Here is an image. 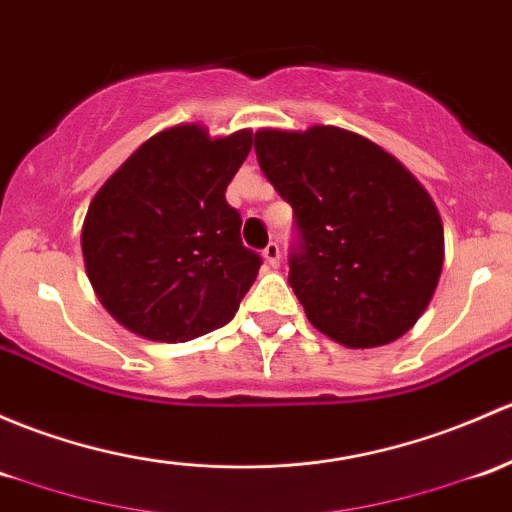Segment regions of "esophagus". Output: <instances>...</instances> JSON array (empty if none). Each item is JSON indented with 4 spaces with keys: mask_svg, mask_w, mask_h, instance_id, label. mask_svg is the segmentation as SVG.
Listing matches in <instances>:
<instances>
[{
    "mask_svg": "<svg viewBox=\"0 0 512 512\" xmlns=\"http://www.w3.org/2000/svg\"><path fill=\"white\" fill-rule=\"evenodd\" d=\"M262 257H265V262L270 267H279V260H282V255H279L277 242H267V247L262 250Z\"/></svg>",
    "mask_w": 512,
    "mask_h": 512,
    "instance_id": "esophagus-1",
    "label": "esophagus"
}]
</instances>
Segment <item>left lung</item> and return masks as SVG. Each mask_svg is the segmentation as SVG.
<instances>
[{
  "label": "left lung",
  "mask_w": 512,
  "mask_h": 512,
  "mask_svg": "<svg viewBox=\"0 0 512 512\" xmlns=\"http://www.w3.org/2000/svg\"><path fill=\"white\" fill-rule=\"evenodd\" d=\"M255 154L294 211L289 287L306 319L348 348L385 346L410 331L444 265V228L424 186L341 127L260 129Z\"/></svg>",
  "instance_id": "1"
}]
</instances>
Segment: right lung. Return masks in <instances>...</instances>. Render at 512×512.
Listing matches in <instances>:
<instances>
[{
    "mask_svg": "<svg viewBox=\"0 0 512 512\" xmlns=\"http://www.w3.org/2000/svg\"><path fill=\"white\" fill-rule=\"evenodd\" d=\"M252 132L211 139L198 125L154 134L95 193L83 223L88 279L137 336L184 343L225 326L262 257L240 238L225 188Z\"/></svg>",
    "mask_w": 512,
    "mask_h": 512,
    "instance_id": "1",
    "label": "right lung"
}]
</instances>
